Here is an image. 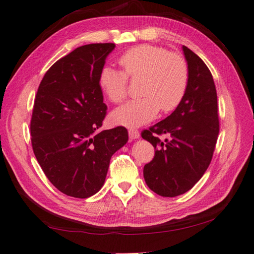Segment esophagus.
<instances>
[{
	"instance_id": "obj_1",
	"label": "esophagus",
	"mask_w": 254,
	"mask_h": 254,
	"mask_svg": "<svg viewBox=\"0 0 254 254\" xmlns=\"http://www.w3.org/2000/svg\"><path fill=\"white\" fill-rule=\"evenodd\" d=\"M128 136H130L131 140H136V138L140 137V132L135 130V128H130L128 130Z\"/></svg>"
}]
</instances>
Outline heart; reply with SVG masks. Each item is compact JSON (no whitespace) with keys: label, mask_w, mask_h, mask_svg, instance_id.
<instances>
[{"label":"heart","mask_w":254,"mask_h":254,"mask_svg":"<svg viewBox=\"0 0 254 254\" xmlns=\"http://www.w3.org/2000/svg\"><path fill=\"white\" fill-rule=\"evenodd\" d=\"M123 71L104 67L99 76V86L113 103H120L127 94V77L142 78V98L128 101L111 113L119 126L136 127L152 121L160 109L171 112L185 97L190 70L185 59L178 54L155 45L144 44L123 54L120 61Z\"/></svg>","instance_id":"obj_1"}]
</instances>
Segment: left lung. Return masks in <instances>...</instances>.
I'll return each instance as SVG.
<instances>
[{
  "mask_svg": "<svg viewBox=\"0 0 254 254\" xmlns=\"http://www.w3.org/2000/svg\"><path fill=\"white\" fill-rule=\"evenodd\" d=\"M183 52L190 70L185 97L171 116L142 132L144 140L155 147L154 158L144 166V180L163 197L183 195L200 180L211 162L219 133L211 72L190 48L183 46ZM156 133H166L169 140L162 142Z\"/></svg>",
  "mask_w": 254,
  "mask_h": 254,
  "instance_id": "left-lung-1",
  "label": "left lung"
}]
</instances>
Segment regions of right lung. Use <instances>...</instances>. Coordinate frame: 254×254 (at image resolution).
<instances>
[{
  "mask_svg": "<svg viewBox=\"0 0 254 254\" xmlns=\"http://www.w3.org/2000/svg\"><path fill=\"white\" fill-rule=\"evenodd\" d=\"M114 47L76 48L48 69L35 98L33 151L49 182L67 196L88 198L100 190L111 156L128 140L123 127L98 131L107 113L99 76Z\"/></svg>",
  "mask_w": 254,
  "mask_h": 254,
  "instance_id": "obj_1",
  "label": "right lung"
}]
</instances>
